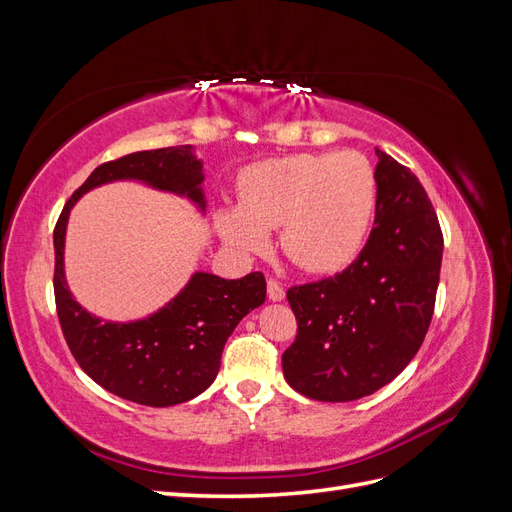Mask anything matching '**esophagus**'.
Returning <instances> with one entry per match:
<instances>
[{"label": "esophagus", "instance_id": "1", "mask_svg": "<svg viewBox=\"0 0 512 512\" xmlns=\"http://www.w3.org/2000/svg\"><path fill=\"white\" fill-rule=\"evenodd\" d=\"M267 292H269V299H271L273 303H280V301L286 299L284 288L280 286V282H275V280H269V282H267Z\"/></svg>", "mask_w": 512, "mask_h": 512}]
</instances>
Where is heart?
I'll list each match as a JSON object with an SVG mask.
<instances>
[{
	"mask_svg": "<svg viewBox=\"0 0 512 512\" xmlns=\"http://www.w3.org/2000/svg\"><path fill=\"white\" fill-rule=\"evenodd\" d=\"M378 211V177L356 151L299 153L245 170L239 205L215 211L220 239L245 256L269 250L280 228L282 250L314 273L342 271L359 258Z\"/></svg>",
	"mask_w": 512,
	"mask_h": 512,
	"instance_id": "1",
	"label": "heart"
}]
</instances>
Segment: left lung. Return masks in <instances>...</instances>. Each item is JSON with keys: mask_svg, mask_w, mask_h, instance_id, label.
I'll list each match as a JSON object with an SVG mask.
<instances>
[{"mask_svg": "<svg viewBox=\"0 0 512 512\" xmlns=\"http://www.w3.org/2000/svg\"><path fill=\"white\" fill-rule=\"evenodd\" d=\"M376 156L378 211L363 252L335 277L288 290L299 333L282 354L284 378L316 401H354L395 380L433 316L438 215L410 168L380 149Z\"/></svg>", "mask_w": 512, "mask_h": 512, "instance_id": "left-lung-1", "label": "left lung"}]
</instances>
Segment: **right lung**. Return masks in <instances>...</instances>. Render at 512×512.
<instances>
[{"label": "right lung", "instance_id": "obj_1", "mask_svg": "<svg viewBox=\"0 0 512 512\" xmlns=\"http://www.w3.org/2000/svg\"><path fill=\"white\" fill-rule=\"evenodd\" d=\"M136 181L151 190L188 198L207 211L203 160L192 145L136 151L98 166L61 211L55 232V303L61 331L85 374L102 389L134 404L166 408L207 391L220 371L226 339L237 324L265 303L262 273L224 280L194 271L173 299L156 312L130 320H102L74 299L66 280V230L79 200L106 183Z\"/></svg>", "mask_w": 512, "mask_h": 512}]
</instances>
